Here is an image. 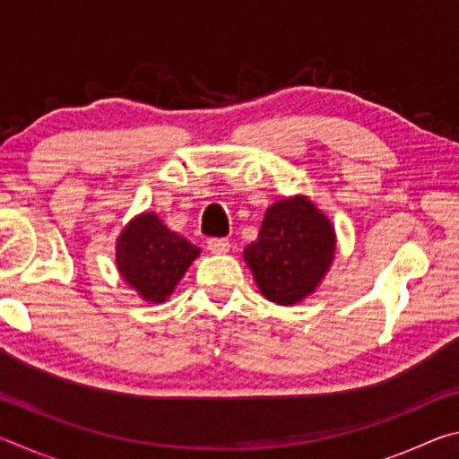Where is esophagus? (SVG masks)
Returning a JSON list of instances; mask_svg holds the SVG:
<instances>
[{"label": "esophagus", "mask_w": 459, "mask_h": 459, "mask_svg": "<svg viewBox=\"0 0 459 459\" xmlns=\"http://www.w3.org/2000/svg\"><path fill=\"white\" fill-rule=\"evenodd\" d=\"M206 247L212 255H224V253L230 251V243L227 238H208Z\"/></svg>", "instance_id": "esophagus-1"}]
</instances>
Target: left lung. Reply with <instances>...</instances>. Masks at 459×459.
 Instances as JSON below:
<instances>
[{
  "mask_svg": "<svg viewBox=\"0 0 459 459\" xmlns=\"http://www.w3.org/2000/svg\"><path fill=\"white\" fill-rule=\"evenodd\" d=\"M336 230L304 194L271 204L259 238L243 257L263 298L277 306H295L312 295L336 255Z\"/></svg>",
  "mask_w": 459,
  "mask_h": 459,
  "instance_id": "1",
  "label": "left lung"
}]
</instances>
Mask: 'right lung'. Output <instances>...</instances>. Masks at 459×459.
<instances>
[{
  "label": "right lung",
  "instance_id": "right-lung-1",
  "mask_svg": "<svg viewBox=\"0 0 459 459\" xmlns=\"http://www.w3.org/2000/svg\"><path fill=\"white\" fill-rule=\"evenodd\" d=\"M198 255L196 245L169 230L155 212L134 216L115 243L123 281L150 304H164Z\"/></svg>",
  "mask_w": 459,
  "mask_h": 459
}]
</instances>
